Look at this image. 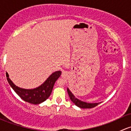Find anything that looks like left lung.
I'll return each mask as SVG.
<instances>
[{
    "mask_svg": "<svg viewBox=\"0 0 131 131\" xmlns=\"http://www.w3.org/2000/svg\"><path fill=\"white\" fill-rule=\"evenodd\" d=\"M67 92H68V95H69V97L70 98L71 101L75 104L76 106H77L79 108H94V107L97 106L98 104H100V103H89L84 102V101H81V100H79L77 97H75V96L72 94V92L70 91V89L68 88H67Z\"/></svg>",
    "mask_w": 131,
    "mask_h": 131,
    "instance_id": "obj_1",
    "label": "left lung"
}]
</instances>
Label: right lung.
<instances>
[{
    "instance_id": "right-lung-1",
    "label": "right lung",
    "mask_w": 131,
    "mask_h": 131,
    "mask_svg": "<svg viewBox=\"0 0 131 131\" xmlns=\"http://www.w3.org/2000/svg\"><path fill=\"white\" fill-rule=\"evenodd\" d=\"M61 74V71L54 72L40 86L31 89H23L16 86L9 79L7 73H6V77L9 85L22 100L31 104L38 105L46 101L49 97L52 92L54 85L58 78L60 77Z\"/></svg>"
}]
</instances>
